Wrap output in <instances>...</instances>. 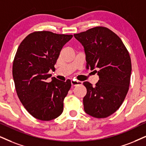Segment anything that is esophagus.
<instances>
[{
    "mask_svg": "<svg viewBox=\"0 0 146 146\" xmlns=\"http://www.w3.org/2000/svg\"><path fill=\"white\" fill-rule=\"evenodd\" d=\"M71 84H72V86H73V87H75V86L81 85L82 83V82H80V81H76V80H72Z\"/></svg>",
    "mask_w": 146,
    "mask_h": 146,
    "instance_id": "1",
    "label": "esophagus"
}]
</instances>
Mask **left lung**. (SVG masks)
Masks as SVG:
<instances>
[{
	"label": "left lung",
	"mask_w": 146,
	"mask_h": 146,
	"mask_svg": "<svg viewBox=\"0 0 146 146\" xmlns=\"http://www.w3.org/2000/svg\"><path fill=\"white\" fill-rule=\"evenodd\" d=\"M74 36L84 46L87 69H98L95 71L100 78L95 87L83 82L87 88L84 110L95 118H106L119 108L129 91L130 55L119 36L105 27H95Z\"/></svg>",
	"instance_id": "8db88e82"
}]
</instances>
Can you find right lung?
Here are the masks:
<instances>
[{
	"instance_id": "obj_1",
	"label": "right lung",
	"mask_w": 146,
	"mask_h": 146,
	"mask_svg": "<svg viewBox=\"0 0 146 146\" xmlns=\"http://www.w3.org/2000/svg\"><path fill=\"white\" fill-rule=\"evenodd\" d=\"M72 35L48 31L30 34L20 43L13 64V77L19 100L26 110L36 119L48 121L60 116L64 100L71 87V81L62 82L55 77L51 82L50 70L61 50Z\"/></svg>"
}]
</instances>
